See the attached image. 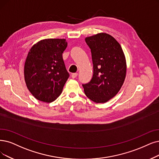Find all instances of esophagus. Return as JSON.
Segmentation results:
<instances>
[{
	"label": "esophagus",
	"instance_id": "1",
	"mask_svg": "<svg viewBox=\"0 0 159 159\" xmlns=\"http://www.w3.org/2000/svg\"><path fill=\"white\" fill-rule=\"evenodd\" d=\"M77 76H78V73H74V74H72V78H77Z\"/></svg>",
	"mask_w": 159,
	"mask_h": 159
}]
</instances>
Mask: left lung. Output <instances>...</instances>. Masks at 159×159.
Segmentation results:
<instances>
[{
	"label": "left lung",
	"instance_id": "left-lung-1",
	"mask_svg": "<svg viewBox=\"0 0 159 159\" xmlns=\"http://www.w3.org/2000/svg\"><path fill=\"white\" fill-rule=\"evenodd\" d=\"M91 49L93 75L83 84L86 96L96 103H104L115 97L123 85L126 72V59L120 44L113 36L99 33L85 39Z\"/></svg>",
	"mask_w": 159,
	"mask_h": 159
}]
</instances>
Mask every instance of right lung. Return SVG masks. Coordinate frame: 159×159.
Instances as JSON below:
<instances>
[{
  "instance_id": "right-lung-1",
  "label": "right lung",
  "mask_w": 159,
  "mask_h": 159,
  "mask_svg": "<svg viewBox=\"0 0 159 159\" xmlns=\"http://www.w3.org/2000/svg\"><path fill=\"white\" fill-rule=\"evenodd\" d=\"M65 39H45L31 48L25 63L27 87L39 100L52 102L57 98L69 78L62 53Z\"/></svg>"
}]
</instances>
